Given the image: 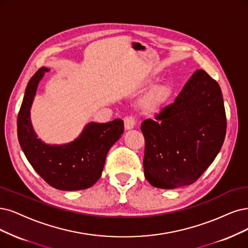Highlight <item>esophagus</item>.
I'll list each match as a JSON object with an SVG mask.
<instances>
[{
    "label": "esophagus",
    "mask_w": 248,
    "mask_h": 248,
    "mask_svg": "<svg viewBox=\"0 0 248 248\" xmlns=\"http://www.w3.org/2000/svg\"><path fill=\"white\" fill-rule=\"evenodd\" d=\"M124 121L125 130H132L133 127L136 125V118L134 116H132V115L125 116Z\"/></svg>",
    "instance_id": "1"
}]
</instances>
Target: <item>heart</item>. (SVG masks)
I'll use <instances>...</instances> for the list:
<instances>
[{
  "label": "heart",
  "mask_w": 248,
  "mask_h": 248,
  "mask_svg": "<svg viewBox=\"0 0 248 248\" xmlns=\"http://www.w3.org/2000/svg\"><path fill=\"white\" fill-rule=\"evenodd\" d=\"M170 96V89L166 86H161L155 89L148 100L147 106L149 109L154 110L161 106Z\"/></svg>",
  "instance_id": "1"
}]
</instances>
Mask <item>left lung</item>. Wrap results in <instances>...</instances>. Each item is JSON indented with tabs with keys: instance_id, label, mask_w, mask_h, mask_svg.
Listing matches in <instances>:
<instances>
[{
	"instance_id": "obj_1",
	"label": "left lung",
	"mask_w": 248,
	"mask_h": 248,
	"mask_svg": "<svg viewBox=\"0 0 248 248\" xmlns=\"http://www.w3.org/2000/svg\"><path fill=\"white\" fill-rule=\"evenodd\" d=\"M226 130L221 88L198 69L173 103L141 124L145 178L161 189L193 184L221 150Z\"/></svg>"
}]
</instances>
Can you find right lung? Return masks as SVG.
I'll use <instances>...</instances> for the list:
<instances>
[{"label": "right lung", "instance_id": "right-lung-1", "mask_svg": "<svg viewBox=\"0 0 248 248\" xmlns=\"http://www.w3.org/2000/svg\"><path fill=\"white\" fill-rule=\"evenodd\" d=\"M49 70L41 67L27 84L17 117L18 141L33 170L50 186L63 191L88 189L101 177L109 149L124 133V122L91 123L69 144L43 143L32 130L30 110L39 81Z\"/></svg>", "mask_w": 248, "mask_h": 248}]
</instances>
